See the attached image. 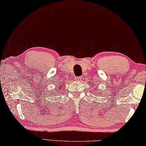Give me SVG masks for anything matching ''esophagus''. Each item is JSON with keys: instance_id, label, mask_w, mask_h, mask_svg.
I'll use <instances>...</instances> for the list:
<instances>
[{"instance_id": "esophagus-1", "label": "esophagus", "mask_w": 146, "mask_h": 146, "mask_svg": "<svg viewBox=\"0 0 146 146\" xmlns=\"http://www.w3.org/2000/svg\"><path fill=\"white\" fill-rule=\"evenodd\" d=\"M81 79H82V77L81 76H78V77L75 78V80L77 81H81Z\"/></svg>"}]
</instances>
